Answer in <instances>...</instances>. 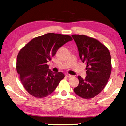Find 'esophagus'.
I'll return each instance as SVG.
<instances>
[{
  "label": "esophagus",
  "mask_w": 126,
  "mask_h": 126,
  "mask_svg": "<svg viewBox=\"0 0 126 126\" xmlns=\"http://www.w3.org/2000/svg\"><path fill=\"white\" fill-rule=\"evenodd\" d=\"M66 76H67V77H68V78H70V77H73L72 75H70V74H68L66 75Z\"/></svg>",
  "instance_id": "34e87169"
}]
</instances>
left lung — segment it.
<instances>
[{"label": "left lung", "mask_w": 126, "mask_h": 126, "mask_svg": "<svg viewBox=\"0 0 126 126\" xmlns=\"http://www.w3.org/2000/svg\"><path fill=\"white\" fill-rule=\"evenodd\" d=\"M79 57L86 64L85 79L78 76L74 93L84 99H91L104 89L111 75V58L109 49L95 38L85 35H72Z\"/></svg>", "instance_id": "left-lung-1"}]
</instances>
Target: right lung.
<instances>
[{
	"label": "right lung",
	"instance_id": "1",
	"mask_svg": "<svg viewBox=\"0 0 126 126\" xmlns=\"http://www.w3.org/2000/svg\"><path fill=\"white\" fill-rule=\"evenodd\" d=\"M72 40L69 35L49 33L33 38L20 50L16 70L30 94L43 98L53 92L65 75L62 72H52L47 63L59 48Z\"/></svg>",
	"mask_w": 126,
	"mask_h": 126
}]
</instances>
